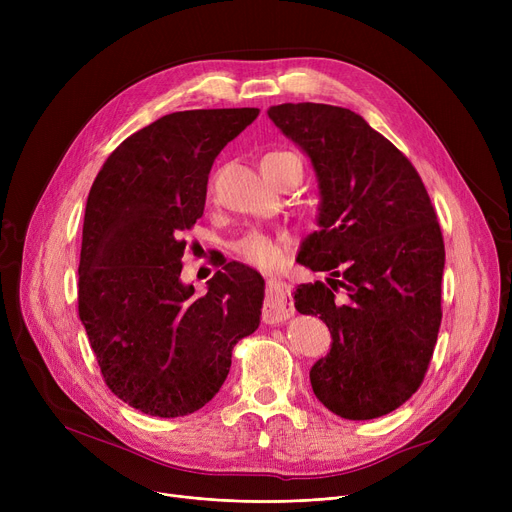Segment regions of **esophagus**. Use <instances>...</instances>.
<instances>
[{"label":"esophagus","instance_id":"34e87169","mask_svg":"<svg viewBox=\"0 0 512 512\" xmlns=\"http://www.w3.org/2000/svg\"><path fill=\"white\" fill-rule=\"evenodd\" d=\"M294 315V301L290 284L282 278L265 280V305H263V321L265 324H282Z\"/></svg>","mask_w":512,"mask_h":512}]
</instances>
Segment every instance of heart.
<instances>
[{
	"label": "heart",
	"instance_id": "heart-1",
	"mask_svg": "<svg viewBox=\"0 0 512 512\" xmlns=\"http://www.w3.org/2000/svg\"><path fill=\"white\" fill-rule=\"evenodd\" d=\"M282 155L278 153H267L265 157ZM288 245V238L284 234H272L265 230H249L242 234L234 242V253L251 265L257 267H276L282 261L284 247Z\"/></svg>",
	"mask_w": 512,
	"mask_h": 512
}]
</instances>
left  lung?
Instances as JSON below:
<instances>
[{
  "label": "left lung",
  "mask_w": 512,
  "mask_h": 512,
  "mask_svg": "<svg viewBox=\"0 0 512 512\" xmlns=\"http://www.w3.org/2000/svg\"><path fill=\"white\" fill-rule=\"evenodd\" d=\"M267 116L311 157L319 180L321 230L297 261L330 278L294 292L297 311L319 315L332 334L311 388L344 419L388 415L419 390L440 332L446 253L436 209L405 153L359 114L282 103Z\"/></svg>",
  "instance_id": "left-lung-1"
}]
</instances>
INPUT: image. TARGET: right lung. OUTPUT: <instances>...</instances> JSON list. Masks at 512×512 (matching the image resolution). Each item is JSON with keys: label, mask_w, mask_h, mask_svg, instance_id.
Segmentation results:
<instances>
[{"label": "right lung", "mask_w": 512, "mask_h": 512, "mask_svg": "<svg viewBox=\"0 0 512 512\" xmlns=\"http://www.w3.org/2000/svg\"><path fill=\"white\" fill-rule=\"evenodd\" d=\"M257 107L174 112L130 134L99 170L85 209L78 315L103 380L153 417L205 407L228 378L234 344L259 328L263 278L238 261L195 297L180 280L218 153Z\"/></svg>", "instance_id": "1"}]
</instances>
